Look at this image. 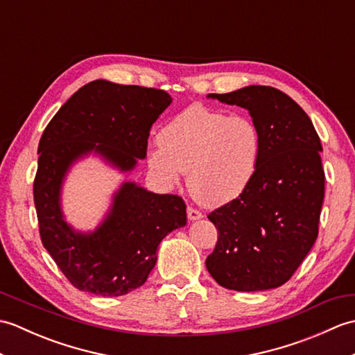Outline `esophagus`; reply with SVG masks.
Returning <instances> with one entry per match:
<instances>
[{"mask_svg": "<svg viewBox=\"0 0 355 355\" xmlns=\"http://www.w3.org/2000/svg\"><path fill=\"white\" fill-rule=\"evenodd\" d=\"M187 218H189V221H197L201 220L202 214L197 209H192V207H187Z\"/></svg>", "mask_w": 355, "mask_h": 355, "instance_id": "esophagus-1", "label": "esophagus"}]
</instances>
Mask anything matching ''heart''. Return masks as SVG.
Listing matches in <instances>:
<instances>
[{
  "instance_id": "b5f03b06",
  "label": "heart",
  "mask_w": 355,
  "mask_h": 355,
  "mask_svg": "<svg viewBox=\"0 0 355 355\" xmlns=\"http://www.w3.org/2000/svg\"><path fill=\"white\" fill-rule=\"evenodd\" d=\"M262 139L253 120L243 114L192 105L166 123L158 143L148 148V164L166 186H187L202 205L236 200L254 178Z\"/></svg>"
}]
</instances>
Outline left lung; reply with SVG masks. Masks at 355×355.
Returning a JSON list of instances; mask_svg holds the SVG:
<instances>
[{
    "label": "left lung",
    "mask_w": 355,
    "mask_h": 355,
    "mask_svg": "<svg viewBox=\"0 0 355 355\" xmlns=\"http://www.w3.org/2000/svg\"><path fill=\"white\" fill-rule=\"evenodd\" d=\"M207 97L247 110L262 150L247 189L207 216L220 236L206 267L227 290L277 288L318 239L325 193L320 139L306 112L277 88L250 85Z\"/></svg>",
    "instance_id": "obj_1"
}]
</instances>
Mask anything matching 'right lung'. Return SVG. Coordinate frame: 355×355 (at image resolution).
Masks as SVG:
<instances>
[{
	"instance_id": "right-lung-1",
	"label": "right lung",
	"mask_w": 355,
	"mask_h": 355,
	"mask_svg": "<svg viewBox=\"0 0 355 355\" xmlns=\"http://www.w3.org/2000/svg\"><path fill=\"white\" fill-rule=\"evenodd\" d=\"M172 103L163 89L93 80L78 89L45 128L37 146L35 207L44 247L80 291L123 296L146 282L157 248L187 223L177 195L154 193L122 182L93 230H78L62 209L71 168L97 157L119 173L132 172L146 157L149 131Z\"/></svg>"
}]
</instances>
